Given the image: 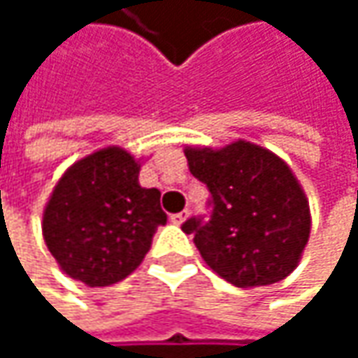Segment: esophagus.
Returning <instances> with one entry per match:
<instances>
[{
	"label": "esophagus",
	"mask_w": 358,
	"mask_h": 358,
	"mask_svg": "<svg viewBox=\"0 0 358 358\" xmlns=\"http://www.w3.org/2000/svg\"><path fill=\"white\" fill-rule=\"evenodd\" d=\"M186 217H188V211L184 209V211H180V213H174L170 220H172V224H176V226H180V224H184L186 222Z\"/></svg>",
	"instance_id": "esophagus-1"
}]
</instances>
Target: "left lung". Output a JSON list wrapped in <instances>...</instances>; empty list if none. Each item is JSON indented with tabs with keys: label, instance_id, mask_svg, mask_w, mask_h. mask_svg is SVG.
<instances>
[{
	"label": "left lung",
	"instance_id": "left-lung-1",
	"mask_svg": "<svg viewBox=\"0 0 358 358\" xmlns=\"http://www.w3.org/2000/svg\"><path fill=\"white\" fill-rule=\"evenodd\" d=\"M188 170L207 184V224H182L203 261L238 288L269 286L290 275L309 243L311 211L301 182L273 151L249 141L184 147Z\"/></svg>",
	"mask_w": 358,
	"mask_h": 358
}]
</instances>
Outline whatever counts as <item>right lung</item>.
Returning a JSON list of instances; mask_svg holds the SVG:
<instances>
[{"instance_id":"add662e5","label":"right lung","mask_w":358,"mask_h":358,"mask_svg":"<svg viewBox=\"0 0 358 358\" xmlns=\"http://www.w3.org/2000/svg\"><path fill=\"white\" fill-rule=\"evenodd\" d=\"M141 159L103 147L74 162L43 209V238L59 269L91 288L128 278L168 222L157 188L138 184Z\"/></svg>"}]
</instances>
